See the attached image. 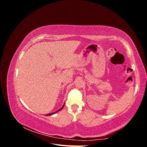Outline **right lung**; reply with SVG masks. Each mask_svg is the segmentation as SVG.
Listing matches in <instances>:
<instances>
[{
    "label": "right lung",
    "mask_w": 147,
    "mask_h": 147,
    "mask_svg": "<svg viewBox=\"0 0 147 147\" xmlns=\"http://www.w3.org/2000/svg\"><path fill=\"white\" fill-rule=\"evenodd\" d=\"M64 107V104L63 105V107H62L60 109H59L58 110H57V111H56V112H53V113H48V114H47V115H46V116H50V115H53V114H55V113H56L57 112H59L60 110H61L62 109H63V107Z\"/></svg>",
    "instance_id": "1"
}]
</instances>
